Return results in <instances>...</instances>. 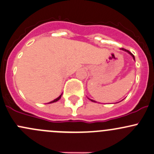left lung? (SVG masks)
I'll list each match as a JSON object with an SVG mask.
<instances>
[{
    "label": "left lung",
    "mask_w": 154,
    "mask_h": 154,
    "mask_svg": "<svg viewBox=\"0 0 154 154\" xmlns=\"http://www.w3.org/2000/svg\"><path fill=\"white\" fill-rule=\"evenodd\" d=\"M121 50H122V51H126V52H128V54H130L131 55V56L133 57V58H134V60H135V57H134V54H132L131 53L130 51H128V50H126V49H125V48H121ZM89 100H91V101H92V102H94V103H96V101H95V100H91V99H89Z\"/></svg>",
    "instance_id": "8db88e82"
}]
</instances>
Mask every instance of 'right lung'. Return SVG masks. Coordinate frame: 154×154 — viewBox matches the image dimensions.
Instances as JSON below:
<instances>
[{"label":"right lung","instance_id":"add662e5","mask_svg":"<svg viewBox=\"0 0 154 154\" xmlns=\"http://www.w3.org/2000/svg\"><path fill=\"white\" fill-rule=\"evenodd\" d=\"M62 94H60V96H59V97H57V98H56V99H55V100H52V101L49 102V103H55V102H57V101H58V100H60V98H61V96H62Z\"/></svg>","mask_w":154,"mask_h":154}]
</instances>
